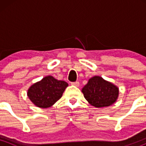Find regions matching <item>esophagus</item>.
I'll list each match as a JSON object with an SVG mask.
<instances>
[{
  "mask_svg": "<svg viewBox=\"0 0 146 146\" xmlns=\"http://www.w3.org/2000/svg\"><path fill=\"white\" fill-rule=\"evenodd\" d=\"M71 85H75V86H76V87H78L79 85H80V83H79V82H78V81L72 82H71Z\"/></svg>",
  "mask_w": 146,
  "mask_h": 146,
  "instance_id": "esophagus-1",
  "label": "esophagus"
}]
</instances>
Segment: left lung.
I'll use <instances>...</instances> for the list:
<instances>
[{
  "mask_svg": "<svg viewBox=\"0 0 146 146\" xmlns=\"http://www.w3.org/2000/svg\"><path fill=\"white\" fill-rule=\"evenodd\" d=\"M82 92L86 100L97 108L111 105L119 97V88L100 76L91 78L82 89Z\"/></svg>",
  "mask_w": 146,
  "mask_h": 146,
  "instance_id": "8db88e82",
  "label": "left lung"
}]
</instances>
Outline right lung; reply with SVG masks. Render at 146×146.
<instances>
[{"label":"right lung","instance_id":"1","mask_svg":"<svg viewBox=\"0 0 146 146\" xmlns=\"http://www.w3.org/2000/svg\"><path fill=\"white\" fill-rule=\"evenodd\" d=\"M68 84L51 76L33 84L27 91V96L34 104L40 108L51 107L62 97Z\"/></svg>","mask_w":146,"mask_h":146}]
</instances>
